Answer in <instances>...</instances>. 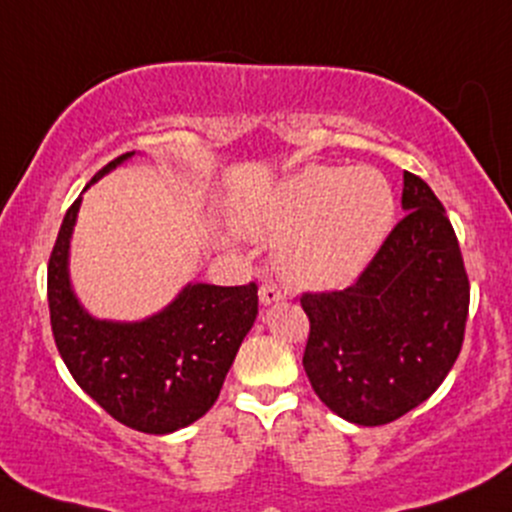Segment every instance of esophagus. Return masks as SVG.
<instances>
[{
    "mask_svg": "<svg viewBox=\"0 0 512 512\" xmlns=\"http://www.w3.org/2000/svg\"><path fill=\"white\" fill-rule=\"evenodd\" d=\"M284 294L277 284H262L260 286V303L262 306H272V303L282 301Z\"/></svg>",
    "mask_w": 512,
    "mask_h": 512,
    "instance_id": "34e87169",
    "label": "esophagus"
}]
</instances>
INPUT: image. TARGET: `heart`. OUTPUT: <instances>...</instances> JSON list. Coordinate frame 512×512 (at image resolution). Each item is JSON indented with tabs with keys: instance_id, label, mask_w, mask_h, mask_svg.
<instances>
[{
	"instance_id": "1",
	"label": "heart",
	"mask_w": 512,
	"mask_h": 512,
	"mask_svg": "<svg viewBox=\"0 0 512 512\" xmlns=\"http://www.w3.org/2000/svg\"><path fill=\"white\" fill-rule=\"evenodd\" d=\"M396 196L374 167H308L240 211L250 238L274 240L291 282L328 289L362 272L389 235Z\"/></svg>"
}]
</instances>
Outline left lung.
I'll list each match as a JSON object with an SVG mask.
<instances>
[{"mask_svg": "<svg viewBox=\"0 0 512 512\" xmlns=\"http://www.w3.org/2000/svg\"><path fill=\"white\" fill-rule=\"evenodd\" d=\"M403 211L357 282L303 294V369L320 401L357 425H386L430 398L457 362L469 277L445 206L403 172Z\"/></svg>", "mask_w": 512, "mask_h": 512, "instance_id": "left-lung-1", "label": "left lung"}]
</instances>
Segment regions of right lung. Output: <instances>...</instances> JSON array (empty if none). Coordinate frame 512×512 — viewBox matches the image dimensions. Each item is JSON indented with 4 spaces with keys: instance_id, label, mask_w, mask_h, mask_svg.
<instances>
[{
    "instance_id": "1",
    "label": "right lung",
    "mask_w": 512,
    "mask_h": 512,
    "mask_svg": "<svg viewBox=\"0 0 512 512\" xmlns=\"http://www.w3.org/2000/svg\"><path fill=\"white\" fill-rule=\"evenodd\" d=\"M131 155L111 160L87 187ZM80 204L77 196L67 209L48 262L50 328L60 357L80 389L126 428L148 435L187 428L221 393L257 318V284H187L170 306L145 320L92 318L77 301L67 272Z\"/></svg>"
}]
</instances>
